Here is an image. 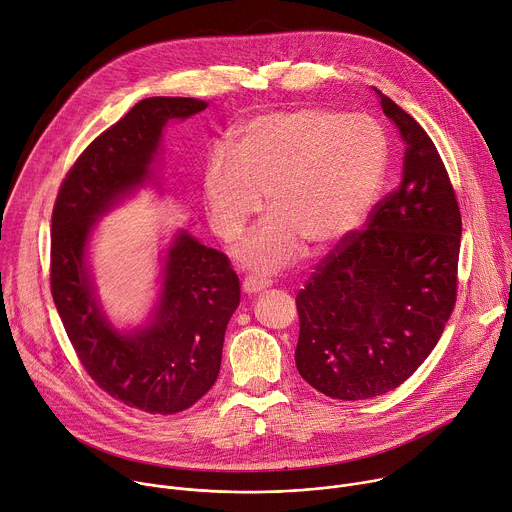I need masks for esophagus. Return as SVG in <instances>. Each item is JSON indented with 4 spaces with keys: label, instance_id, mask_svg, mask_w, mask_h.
Listing matches in <instances>:
<instances>
[{
    "label": "esophagus",
    "instance_id": "esophagus-1",
    "mask_svg": "<svg viewBox=\"0 0 512 512\" xmlns=\"http://www.w3.org/2000/svg\"><path fill=\"white\" fill-rule=\"evenodd\" d=\"M269 285H271V279L261 277V275H249L243 281V291L245 294H259V291H263Z\"/></svg>",
    "mask_w": 512,
    "mask_h": 512
}]
</instances>
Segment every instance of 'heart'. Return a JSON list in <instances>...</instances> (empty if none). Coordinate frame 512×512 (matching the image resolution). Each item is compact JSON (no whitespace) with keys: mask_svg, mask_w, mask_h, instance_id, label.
<instances>
[{"mask_svg":"<svg viewBox=\"0 0 512 512\" xmlns=\"http://www.w3.org/2000/svg\"><path fill=\"white\" fill-rule=\"evenodd\" d=\"M389 162L375 119L302 107L253 117L237 129L233 154L214 150L204 200L214 233L235 241L263 208L269 223L241 245V259L277 269L306 245L322 253L354 233L377 202Z\"/></svg>","mask_w":512,"mask_h":512,"instance_id":"obj_1","label":"heart"}]
</instances>
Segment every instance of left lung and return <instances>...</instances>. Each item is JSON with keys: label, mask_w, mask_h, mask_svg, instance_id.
I'll list each match as a JSON object with an SVG mask.
<instances>
[{"label": "left lung", "mask_w": 512, "mask_h": 512, "mask_svg": "<svg viewBox=\"0 0 512 512\" xmlns=\"http://www.w3.org/2000/svg\"><path fill=\"white\" fill-rule=\"evenodd\" d=\"M375 93L407 143L403 178L296 296V367L316 391L342 401L403 385L435 348L458 298L462 214L448 170L423 127Z\"/></svg>", "instance_id": "obj_1"}]
</instances>
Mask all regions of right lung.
<instances>
[{
	"mask_svg": "<svg viewBox=\"0 0 512 512\" xmlns=\"http://www.w3.org/2000/svg\"><path fill=\"white\" fill-rule=\"evenodd\" d=\"M202 109L204 101L188 97L139 101L87 145L52 208L50 291L68 340L101 391L152 415L180 413L214 385L241 300L239 277L225 253L182 233L168 251L154 324L123 336L93 300L85 245L95 218L148 178L164 125Z\"/></svg>",
	"mask_w": 512,
	"mask_h": 512,
	"instance_id": "obj_1",
	"label": "right lung"
}]
</instances>
